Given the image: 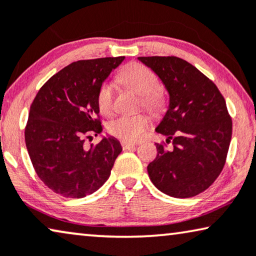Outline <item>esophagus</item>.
I'll return each mask as SVG.
<instances>
[{"instance_id":"esophagus-1","label":"esophagus","mask_w":256,"mask_h":256,"mask_svg":"<svg viewBox=\"0 0 256 256\" xmlns=\"http://www.w3.org/2000/svg\"><path fill=\"white\" fill-rule=\"evenodd\" d=\"M121 146H122V149H124V150H129V149H132V148H135L136 144L130 143V142H126V140H122Z\"/></svg>"}]
</instances>
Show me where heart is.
<instances>
[{"label": "heart", "instance_id": "b5f03b06", "mask_svg": "<svg viewBox=\"0 0 256 256\" xmlns=\"http://www.w3.org/2000/svg\"><path fill=\"white\" fill-rule=\"evenodd\" d=\"M119 80L126 86L142 96L143 106L151 112H159L164 108L165 98L158 88V78L146 66L140 64H128L119 74ZM97 105L104 116L114 112V91L110 82H104L97 90ZM150 126V119L146 114L121 116L107 126L110 135L124 140L135 142L144 135Z\"/></svg>", "mask_w": 256, "mask_h": 256}]
</instances>
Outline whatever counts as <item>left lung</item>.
<instances>
[{"label": "left lung", "mask_w": 256, "mask_h": 256, "mask_svg": "<svg viewBox=\"0 0 256 256\" xmlns=\"http://www.w3.org/2000/svg\"><path fill=\"white\" fill-rule=\"evenodd\" d=\"M157 74L170 94V106L157 132L173 150L157 143V157L148 173L159 190L192 198L214 184L223 170L232 136V119L212 80L176 56H140Z\"/></svg>", "instance_id": "obj_1"}]
</instances>
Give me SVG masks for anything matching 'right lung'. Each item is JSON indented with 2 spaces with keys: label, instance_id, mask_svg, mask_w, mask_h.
<instances>
[{
  "label": "right lung",
  "instance_id": "add662e5",
  "mask_svg": "<svg viewBox=\"0 0 256 256\" xmlns=\"http://www.w3.org/2000/svg\"><path fill=\"white\" fill-rule=\"evenodd\" d=\"M124 56L80 60L40 88L30 107L25 144L36 173L50 190L80 198L99 190L122 151L114 137L85 142L102 130L97 90Z\"/></svg>",
  "mask_w": 256,
  "mask_h": 256
}]
</instances>
